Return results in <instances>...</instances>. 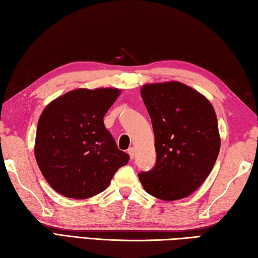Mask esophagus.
Instances as JSON below:
<instances>
[{"label":"esophagus","mask_w":258,"mask_h":258,"mask_svg":"<svg viewBox=\"0 0 258 258\" xmlns=\"http://www.w3.org/2000/svg\"><path fill=\"white\" fill-rule=\"evenodd\" d=\"M128 154H129V156H130V159H134V155H135V150H134V147H130L129 150H128Z\"/></svg>","instance_id":"34e87169"}]
</instances>
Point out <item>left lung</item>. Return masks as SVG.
Listing matches in <instances>:
<instances>
[{
	"mask_svg": "<svg viewBox=\"0 0 258 258\" xmlns=\"http://www.w3.org/2000/svg\"><path fill=\"white\" fill-rule=\"evenodd\" d=\"M142 98L155 136L156 163L138 174L150 195L163 201L188 197L209 177L218 159V119L209 99L189 86L147 84Z\"/></svg>",
	"mask_w": 258,
	"mask_h": 258,
	"instance_id": "obj_1",
	"label": "left lung"
}]
</instances>
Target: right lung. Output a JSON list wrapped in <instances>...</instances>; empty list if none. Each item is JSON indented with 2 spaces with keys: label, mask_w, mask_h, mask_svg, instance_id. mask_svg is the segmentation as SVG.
Instances as JSON below:
<instances>
[{
  "label": "right lung",
  "mask_w": 258,
  "mask_h": 258,
  "mask_svg": "<svg viewBox=\"0 0 258 258\" xmlns=\"http://www.w3.org/2000/svg\"><path fill=\"white\" fill-rule=\"evenodd\" d=\"M121 93L79 88L57 97L38 120L35 157L44 178L62 196L86 200L105 190L129 161L103 117Z\"/></svg>",
  "instance_id": "add662e5"
}]
</instances>
